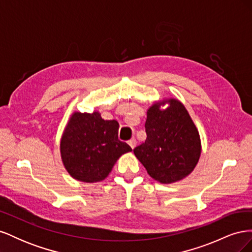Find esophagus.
Masks as SVG:
<instances>
[{"label": "esophagus", "instance_id": "obj_1", "mask_svg": "<svg viewBox=\"0 0 252 252\" xmlns=\"http://www.w3.org/2000/svg\"><path fill=\"white\" fill-rule=\"evenodd\" d=\"M128 144H129V146H130L133 149L135 147V145H136V141H135L134 138H132L131 140L128 141Z\"/></svg>", "mask_w": 252, "mask_h": 252}]
</instances>
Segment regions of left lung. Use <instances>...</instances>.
<instances>
[{"label":"left lung","instance_id":"8db88e82","mask_svg":"<svg viewBox=\"0 0 252 252\" xmlns=\"http://www.w3.org/2000/svg\"><path fill=\"white\" fill-rule=\"evenodd\" d=\"M168 102L166 110L160 106ZM147 138L133 149L148 174L163 184L186 178L201 156L199 131L185 106L169 98L155 103L147 111Z\"/></svg>","mask_w":252,"mask_h":252}]
</instances>
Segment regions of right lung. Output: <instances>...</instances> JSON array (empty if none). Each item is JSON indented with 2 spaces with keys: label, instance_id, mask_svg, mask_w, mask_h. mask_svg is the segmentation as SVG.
<instances>
[{
  "label": "right lung",
  "instance_id": "add662e5",
  "mask_svg": "<svg viewBox=\"0 0 252 252\" xmlns=\"http://www.w3.org/2000/svg\"><path fill=\"white\" fill-rule=\"evenodd\" d=\"M118 133L116 120L105 121L97 111L74 112L61 140V157L68 173L85 183L103 181L117 159L132 150Z\"/></svg>",
  "mask_w": 252,
  "mask_h": 252
}]
</instances>
